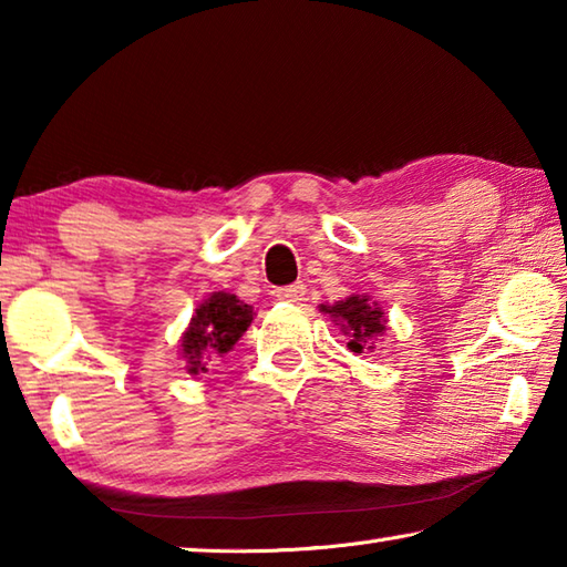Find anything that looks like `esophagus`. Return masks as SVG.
I'll use <instances>...</instances> for the list:
<instances>
[{"label":"esophagus","mask_w":567,"mask_h":567,"mask_svg":"<svg viewBox=\"0 0 567 567\" xmlns=\"http://www.w3.org/2000/svg\"><path fill=\"white\" fill-rule=\"evenodd\" d=\"M275 297L280 302H290V305H300L305 300V285H287V287H277Z\"/></svg>","instance_id":"1"}]
</instances>
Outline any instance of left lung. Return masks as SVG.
<instances>
[{"label": "left lung", "instance_id": "left-lung-1", "mask_svg": "<svg viewBox=\"0 0 567 567\" xmlns=\"http://www.w3.org/2000/svg\"><path fill=\"white\" fill-rule=\"evenodd\" d=\"M320 312L340 324V330L348 334V348L352 352H375L388 332V315L372 300L370 295H350L334 305H320Z\"/></svg>", "mask_w": 567, "mask_h": 567}]
</instances>
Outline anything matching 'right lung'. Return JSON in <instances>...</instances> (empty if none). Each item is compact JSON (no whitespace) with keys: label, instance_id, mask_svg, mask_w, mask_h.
<instances>
[{"label":"right lung","instance_id":"add662e5","mask_svg":"<svg viewBox=\"0 0 567 567\" xmlns=\"http://www.w3.org/2000/svg\"><path fill=\"white\" fill-rule=\"evenodd\" d=\"M255 320V310L233 292H213L197 305L195 315L182 332L179 358L187 375L199 380L209 368L235 348Z\"/></svg>","mask_w":567,"mask_h":567}]
</instances>
